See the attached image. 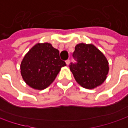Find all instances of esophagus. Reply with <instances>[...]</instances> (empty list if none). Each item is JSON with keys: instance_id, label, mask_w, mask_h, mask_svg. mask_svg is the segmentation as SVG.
Here are the masks:
<instances>
[{"instance_id": "34e87169", "label": "esophagus", "mask_w": 128, "mask_h": 128, "mask_svg": "<svg viewBox=\"0 0 128 128\" xmlns=\"http://www.w3.org/2000/svg\"><path fill=\"white\" fill-rule=\"evenodd\" d=\"M70 63V59H67L66 61V65H69Z\"/></svg>"}]
</instances>
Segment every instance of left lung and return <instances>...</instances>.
<instances>
[{"mask_svg": "<svg viewBox=\"0 0 128 128\" xmlns=\"http://www.w3.org/2000/svg\"><path fill=\"white\" fill-rule=\"evenodd\" d=\"M70 68L76 81L86 89H94L102 84L108 74V62L92 44H79L75 46Z\"/></svg>", "mask_w": 128, "mask_h": 128, "instance_id": "8db88e82", "label": "left lung"}]
</instances>
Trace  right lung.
<instances>
[{"instance_id":"right-lung-1","label":"right lung","mask_w":128,"mask_h":128,"mask_svg":"<svg viewBox=\"0 0 128 128\" xmlns=\"http://www.w3.org/2000/svg\"><path fill=\"white\" fill-rule=\"evenodd\" d=\"M59 52L48 43L37 44L26 54L20 64V73L26 83L36 90H44L55 80L62 66Z\"/></svg>"}]
</instances>
